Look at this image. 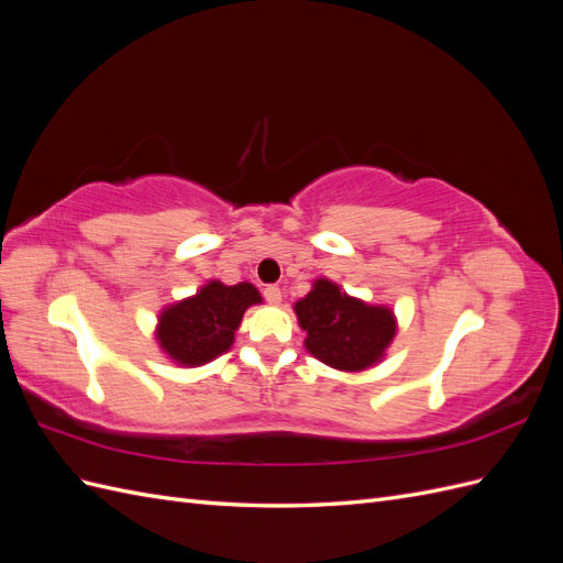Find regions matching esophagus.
I'll use <instances>...</instances> for the list:
<instances>
[{"label": "esophagus", "mask_w": 563, "mask_h": 563, "mask_svg": "<svg viewBox=\"0 0 563 563\" xmlns=\"http://www.w3.org/2000/svg\"><path fill=\"white\" fill-rule=\"evenodd\" d=\"M263 296H265V300H267L269 305H279V302H282L279 286H265V288H263Z\"/></svg>", "instance_id": "esophagus-1"}]
</instances>
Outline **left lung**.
<instances>
[{"mask_svg":"<svg viewBox=\"0 0 563 563\" xmlns=\"http://www.w3.org/2000/svg\"><path fill=\"white\" fill-rule=\"evenodd\" d=\"M294 310L300 329L308 333L305 347L338 371L354 373L378 364L397 333V319L389 308L352 298L329 279H317Z\"/></svg>","mask_w":563,"mask_h":563,"instance_id":"1","label":"left lung"}]
</instances>
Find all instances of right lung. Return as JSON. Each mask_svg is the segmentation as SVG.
Returning <instances> with one entry per match:
<instances>
[{
    "label": "right lung",
    "instance_id": "1",
    "mask_svg": "<svg viewBox=\"0 0 563 563\" xmlns=\"http://www.w3.org/2000/svg\"><path fill=\"white\" fill-rule=\"evenodd\" d=\"M263 298L249 282L203 284L199 291L162 310L155 338L162 352L180 366H201L225 354L234 343L244 312Z\"/></svg>",
    "mask_w": 563,
    "mask_h": 563
}]
</instances>
